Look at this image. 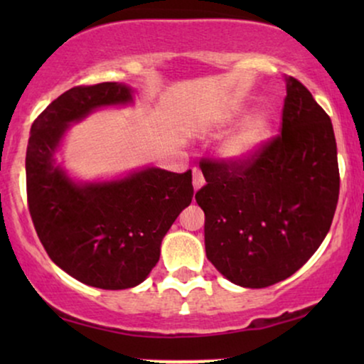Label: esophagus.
Returning <instances> with one entry per match:
<instances>
[{
  "label": "esophagus",
  "instance_id": "obj_1",
  "mask_svg": "<svg viewBox=\"0 0 364 364\" xmlns=\"http://www.w3.org/2000/svg\"><path fill=\"white\" fill-rule=\"evenodd\" d=\"M192 183H193V188L198 191L203 183H205V178H203V173L198 171V168H193V177H192Z\"/></svg>",
  "mask_w": 364,
  "mask_h": 364
}]
</instances>
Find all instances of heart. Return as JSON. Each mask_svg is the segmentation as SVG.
<instances>
[{
	"instance_id": "1",
	"label": "heart",
	"mask_w": 364,
	"mask_h": 364,
	"mask_svg": "<svg viewBox=\"0 0 364 364\" xmlns=\"http://www.w3.org/2000/svg\"><path fill=\"white\" fill-rule=\"evenodd\" d=\"M245 107L235 106L223 114L218 124L230 126L245 116ZM272 121L265 112H257L248 116L240 126L228 134L218 146V154L228 162H245L260 151L267 139L270 137Z\"/></svg>"
}]
</instances>
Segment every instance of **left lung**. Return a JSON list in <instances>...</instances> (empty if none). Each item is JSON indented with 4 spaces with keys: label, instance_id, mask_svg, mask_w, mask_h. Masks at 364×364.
Instances as JSON below:
<instances>
[{
    "label": "left lung",
    "instance_id": "left-lung-1",
    "mask_svg": "<svg viewBox=\"0 0 364 364\" xmlns=\"http://www.w3.org/2000/svg\"><path fill=\"white\" fill-rule=\"evenodd\" d=\"M205 253L227 280L265 288L305 265L330 230L340 193L331 119L287 77L282 134L245 162H200Z\"/></svg>",
    "mask_w": 364,
    "mask_h": 364
}]
</instances>
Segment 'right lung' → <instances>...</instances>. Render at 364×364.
<instances>
[{
  "mask_svg": "<svg viewBox=\"0 0 364 364\" xmlns=\"http://www.w3.org/2000/svg\"><path fill=\"white\" fill-rule=\"evenodd\" d=\"M132 102L126 84L76 86L31 126L26 151L28 207L44 250L76 280L126 290L146 280L168 228L193 197L192 171L146 167L117 181L74 182L54 154L73 122Z\"/></svg>",
  "mask_w": 364,
  "mask_h": 364,
  "instance_id": "obj_1",
  "label": "right lung"
}]
</instances>
